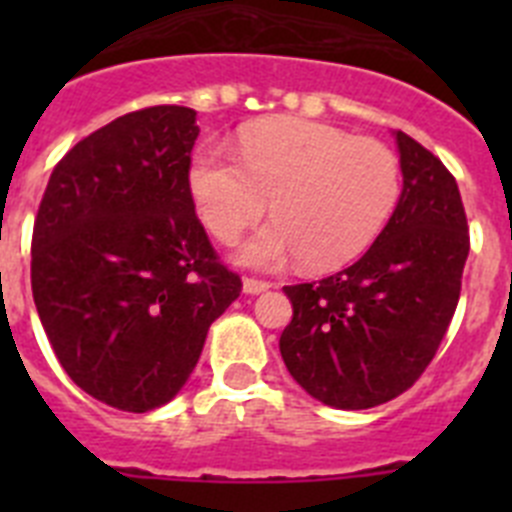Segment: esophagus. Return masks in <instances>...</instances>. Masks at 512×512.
Masks as SVG:
<instances>
[{
    "mask_svg": "<svg viewBox=\"0 0 512 512\" xmlns=\"http://www.w3.org/2000/svg\"><path fill=\"white\" fill-rule=\"evenodd\" d=\"M271 284L269 282H261V279H243V292L246 295H261V292H266Z\"/></svg>",
    "mask_w": 512,
    "mask_h": 512,
    "instance_id": "obj_1",
    "label": "esophagus"
}]
</instances>
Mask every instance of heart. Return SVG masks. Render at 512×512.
I'll return each instance as SVG.
<instances>
[{"label":"heart","mask_w":512,"mask_h":512,"mask_svg":"<svg viewBox=\"0 0 512 512\" xmlns=\"http://www.w3.org/2000/svg\"><path fill=\"white\" fill-rule=\"evenodd\" d=\"M189 189L220 241H235L271 200L274 223L238 248L241 264L277 269L300 256L305 269L330 271L359 259L382 233L400 200V161L379 140L274 117L248 125L238 153L220 143L197 148Z\"/></svg>","instance_id":"1"}]
</instances>
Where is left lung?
Returning <instances> with one entry per match:
<instances>
[{"mask_svg": "<svg viewBox=\"0 0 512 512\" xmlns=\"http://www.w3.org/2000/svg\"><path fill=\"white\" fill-rule=\"evenodd\" d=\"M402 192L356 264L284 287L292 323L279 338L289 374L338 410H366L413 387L441 346L461 292L469 230L449 169L395 133Z\"/></svg>", "mask_w": 512, "mask_h": 512, "instance_id": "left-lung-1", "label": "left lung"}]
</instances>
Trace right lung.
Instances as JSON below:
<instances>
[{"label": "right lung", "mask_w": 512, "mask_h": 512, "mask_svg": "<svg viewBox=\"0 0 512 512\" xmlns=\"http://www.w3.org/2000/svg\"><path fill=\"white\" fill-rule=\"evenodd\" d=\"M197 135V112L176 104L117 117L58 161L35 217L30 279L45 336L110 408L174 400L241 295L194 215Z\"/></svg>", "instance_id": "add662e5"}]
</instances>
